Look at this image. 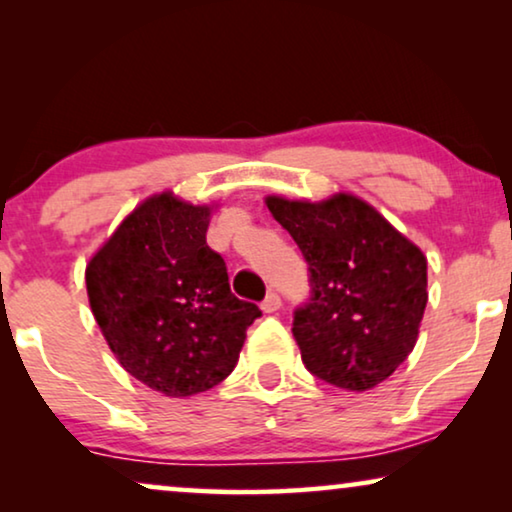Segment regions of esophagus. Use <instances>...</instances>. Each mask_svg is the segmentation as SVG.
I'll list each match as a JSON object with an SVG mask.
<instances>
[{"label":"esophagus","mask_w":512,"mask_h":512,"mask_svg":"<svg viewBox=\"0 0 512 512\" xmlns=\"http://www.w3.org/2000/svg\"><path fill=\"white\" fill-rule=\"evenodd\" d=\"M279 307H282V298H279V293H275V291H270L268 296L263 298V303H261V310H263L265 314L277 312Z\"/></svg>","instance_id":"obj_1"}]
</instances>
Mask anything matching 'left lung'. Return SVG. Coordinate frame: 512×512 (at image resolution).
Listing matches in <instances>:
<instances>
[{
	"label": "left lung",
	"mask_w": 512,
	"mask_h": 512,
	"mask_svg": "<svg viewBox=\"0 0 512 512\" xmlns=\"http://www.w3.org/2000/svg\"><path fill=\"white\" fill-rule=\"evenodd\" d=\"M310 272V298L293 312V338L319 380L366 391L394 373L417 342L426 258L354 195L324 202L268 198Z\"/></svg>",
	"instance_id": "left-lung-1"
}]
</instances>
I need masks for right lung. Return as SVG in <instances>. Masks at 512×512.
<instances>
[{
  "mask_svg": "<svg viewBox=\"0 0 512 512\" xmlns=\"http://www.w3.org/2000/svg\"><path fill=\"white\" fill-rule=\"evenodd\" d=\"M209 207L153 195L86 268L90 310L132 377L165 396H193L233 373L258 305L230 291L207 244Z\"/></svg>",
  "mask_w": 512,
  "mask_h": 512,
  "instance_id": "obj_1",
  "label": "right lung"
}]
</instances>
